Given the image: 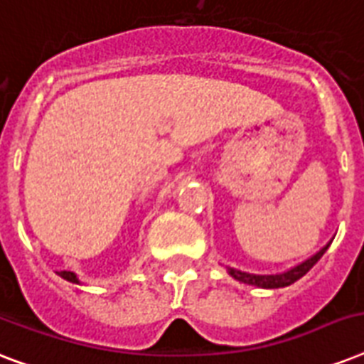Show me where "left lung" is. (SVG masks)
<instances>
[{"label":"left lung","instance_id":"1","mask_svg":"<svg viewBox=\"0 0 364 364\" xmlns=\"http://www.w3.org/2000/svg\"><path fill=\"white\" fill-rule=\"evenodd\" d=\"M328 245L316 253L314 257H310L308 260L304 262H300L299 266H294L291 270L283 272V274H276V276H255V274H247V272H240V270H234V268H228V274L234 277V279H238L242 283H247V285H257V287H264V289H277V287H287L291 283H294L296 279L304 276L306 272L310 270L311 266L316 264L317 260L321 259L323 253L327 251Z\"/></svg>","mask_w":364,"mask_h":364}]
</instances>
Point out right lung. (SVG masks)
Wrapping results in <instances>:
<instances>
[{
  "mask_svg": "<svg viewBox=\"0 0 364 364\" xmlns=\"http://www.w3.org/2000/svg\"><path fill=\"white\" fill-rule=\"evenodd\" d=\"M60 276L64 277V279H68V282H73V283H79V279H77V276L75 274H73V272H65V270H62V272H58Z\"/></svg>",
  "mask_w": 364,
  "mask_h": 364,
  "instance_id": "obj_1",
  "label": "right lung"
}]
</instances>
